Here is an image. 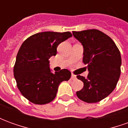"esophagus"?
<instances>
[{"instance_id": "obj_1", "label": "esophagus", "mask_w": 128, "mask_h": 128, "mask_svg": "<svg viewBox=\"0 0 128 128\" xmlns=\"http://www.w3.org/2000/svg\"><path fill=\"white\" fill-rule=\"evenodd\" d=\"M75 79H76V75L72 74L71 75V80H75Z\"/></svg>"}]
</instances>
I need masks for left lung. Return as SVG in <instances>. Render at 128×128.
Instances as JSON below:
<instances>
[{
  "label": "left lung",
  "instance_id": "1",
  "mask_svg": "<svg viewBox=\"0 0 128 128\" xmlns=\"http://www.w3.org/2000/svg\"><path fill=\"white\" fill-rule=\"evenodd\" d=\"M84 46V64H87V78L78 75L84 87L76 92L80 99L96 103L114 90L121 75V53L114 42L97 29L72 32Z\"/></svg>",
  "mask_w": 128,
  "mask_h": 128
}]
</instances>
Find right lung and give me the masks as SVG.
Here are the masks:
<instances>
[{"instance_id":"obj_1","label":"right lung","mask_w":128,"mask_h":128,"mask_svg":"<svg viewBox=\"0 0 128 128\" xmlns=\"http://www.w3.org/2000/svg\"><path fill=\"white\" fill-rule=\"evenodd\" d=\"M70 37L69 32H41L28 38L21 45L14 75L18 88L29 102L40 105L52 102L60 84L70 78L71 72L67 69L50 72L48 61L56 56L58 45Z\"/></svg>"}]
</instances>
